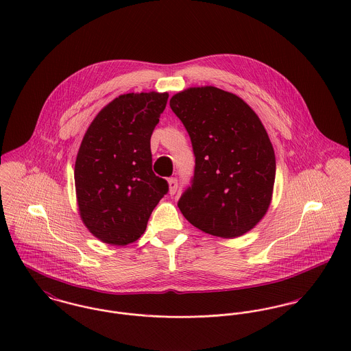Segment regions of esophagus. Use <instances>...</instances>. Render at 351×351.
<instances>
[{
  "label": "esophagus",
  "instance_id": "1",
  "mask_svg": "<svg viewBox=\"0 0 351 351\" xmlns=\"http://www.w3.org/2000/svg\"><path fill=\"white\" fill-rule=\"evenodd\" d=\"M167 182H169V192H170V195H174L177 192V188H178V180L176 177H170L167 180Z\"/></svg>",
  "mask_w": 351,
  "mask_h": 351
}]
</instances>
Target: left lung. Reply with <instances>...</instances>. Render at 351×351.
I'll return each instance as SVG.
<instances>
[{"instance_id":"8db88e82","label":"left lung","mask_w":351,"mask_h":351,"mask_svg":"<svg viewBox=\"0 0 351 351\" xmlns=\"http://www.w3.org/2000/svg\"><path fill=\"white\" fill-rule=\"evenodd\" d=\"M196 158L192 185L178 200L201 231L237 238L265 216L276 178L267 132L250 106L215 86L189 88L170 99Z\"/></svg>"}]
</instances>
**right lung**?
<instances>
[{
    "label": "right lung",
    "instance_id": "obj_1",
    "mask_svg": "<svg viewBox=\"0 0 351 351\" xmlns=\"http://www.w3.org/2000/svg\"><path fill=\"white\" fill-rule=\"evenodd\" d=\"M167 99L156 92L121 95L101 109L82 139L74 169L80 215L104 243L138 241L169 192L152 171L150 147Z\"/></svg>",
    "mask_w": 351,
    "mask_h": 351
}]
</instances>
